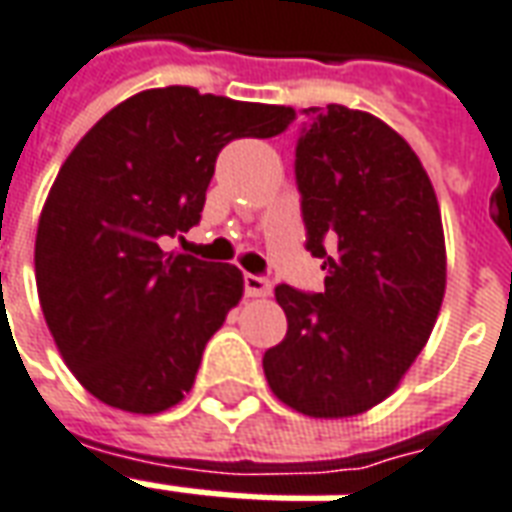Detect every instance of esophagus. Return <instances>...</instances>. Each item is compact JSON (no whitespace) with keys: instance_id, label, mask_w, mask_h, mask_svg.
Instances as JSON below:
<instances>
[{"instance_id":"esophagus-1","label":"esophagus","mask_w":512,"mask_h":512,"mask_svg":"<svg viewBox=\"0 0 512 512\" xmlns=\"http://www.w3.org/2000/svg\"><path fill=\"white\" fill-rule=\"evenodd\" d=\"M244 292L249 298H265L271 292V282L260 273H244Z\"/></svg>"}]
</instances>
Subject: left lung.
Instances as JSON below:
<instances>
[{
    "instance_id": "8db88e82",
    "label": "left lung",
    "mask_w": 512,
    "mask_h": 512,
    "mask_svg": "<svg viewBox=\"0 0 512 512\" xmlns=\"http://www.w3.org/2000/svg\"><path fill=\"white\" fill-rule=\"evenodd\" d=\"M303 115L295 182L325 290L276 284L287 335L263 370L290 408L343 419L392 395L424 349L446 292V244L432 182L403 136L341 104Z\"/></svg>"
}]
</instances>
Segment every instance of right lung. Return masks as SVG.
Returning <instances> with one entry per match:
<instances>
[{
  "mask_svg": "<svg viewBox=\"0 0 512 512\" xmlns=\"http://www.w3.org/2000/svg\"><path fill=\"white\" fill-rule=\"evenodd\" d=\"M292 120L290 107L169 85L109 109L66 158L39 217L37 292L61 357L101 403L161 413L190 392L244 279L163 241L198 225L225 144Z\"/></svg>",
  "mask_w": 512,
  "mask_h": 512,
  "instance_id": "right-lung-1",
  "label": "right lung"
}]
</instances>
